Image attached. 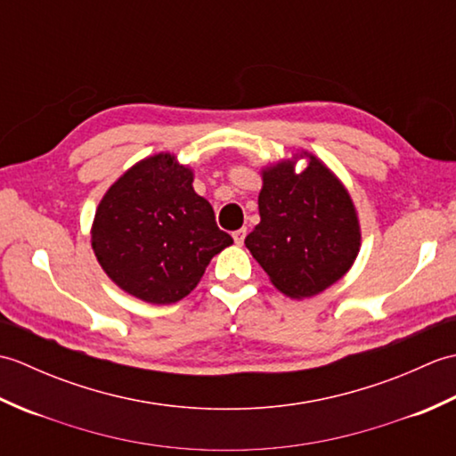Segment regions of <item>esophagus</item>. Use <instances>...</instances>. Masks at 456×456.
Segmentation results:
<instances>
[{"mask_svg": "<svg viewBox=\"0 0 456 456\" xmlns=\"http://www.w3.org/2000/svg\"><path fill=\"white\" fill-rule=\"evenodd\" d=\"M245 237H247V229L245 227L233 231V239H235L237 245H243L245 243Z\"/></svg>", "mask_w": 456, "mask_h": 456, "instance_id": "1", "label": "esophagus"}]
</instances>
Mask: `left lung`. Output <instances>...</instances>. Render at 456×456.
<instances>
[{"instance_id": "obj_1", "label": "left lung", "mask_w": 456, "mask_h": 456, "mask_svg": "<svg viewBox=\"0 0 456 456\" xmlns=\"http://www.w3.org/2000/svg\"><path fill=\"white\" fill-rule=\"evenodd\" d=\"M258 209L245 245L280 292L315 296L351 268L361 245L353 201L315 157L299 174L284 162L268 168Z\"/></svg>"}]
</instances>
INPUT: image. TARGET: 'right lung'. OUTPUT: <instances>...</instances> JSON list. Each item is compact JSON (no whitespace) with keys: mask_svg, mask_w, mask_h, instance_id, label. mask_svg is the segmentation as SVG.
<instances>
[{"mask_svg":"<svg viewBox=\"0 0 456 456\" xmlns=\"http://www.w3.org/2000/svg\"><path fill=\"white\" fill-rule=\"evenodd\" d=\"M191 182L174 157L157 154L125 172L95 211L92 247L105 274L149 304L186 297L233 243Z\"/></svg>","mask_w":456,"mask_h":456,"instance_id":"obj_1","label":"right lung"}]
</instances>
